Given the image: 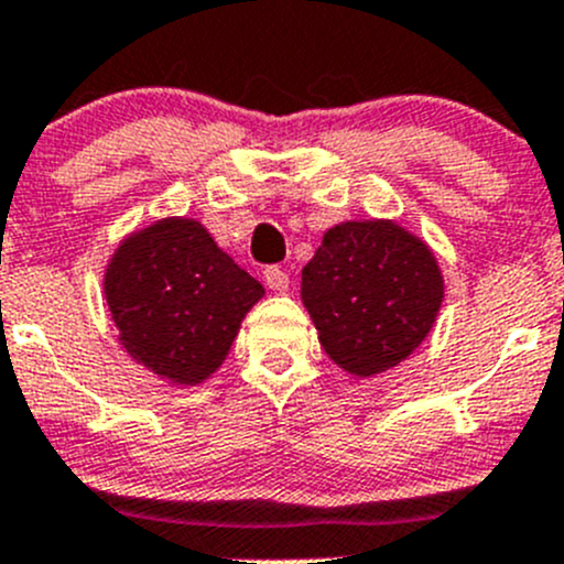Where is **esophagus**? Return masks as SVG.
Here are the masks:
<instances>
[{
	"label": "esophagus",
	"instance_id": "1",
	"mask_svg": "<svg viewBox=\"0 0 564 564\" xmlns=\"http://www.w3.org/2000/svg\"><path fill=\"white\" fill-rule=\"evenodd\" d=\"M264 281L272 292H286L289 289V275H286V270H281V267H267Z\"/></svg>",
	"mask_w": 564,
	"mask_h": 564
}]
</instances>
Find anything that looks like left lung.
Listing matches in <instances>:
<instances>
[{"instance_id":"obj_1","label":"left lung","mask_w":564,"mask_h":564,"mask_svg":"<svg viewBox=\"0 0 564 564\" xmlns=\"http://www.w3.org/2000/svg\"><path fill=\"white\" fill-rule=\"evenodd\" d=\"M442 272L417 236L394 223H341L303 267V303L325 354L354 376L401 365L442 306Z\"/></svg>"}]
</instances>
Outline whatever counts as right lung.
Here are the masks:
<instances>
[{
  "label": "right lung",
  "instance_id": "1",
  "mask_svg": "<svg viewBox=\"0 0 564 564\" xmlns=\"http://www.w3.org/2000/svg\"><path fill=\"white\" fill-rule=\"evenodd\" d=\"M264 286L194 219H161L119 245L105 300L130 356L172 383L205 381Z\"/></svg>",
  "mask_w": 564,
  "mask_h": 564
}]
</instances>
